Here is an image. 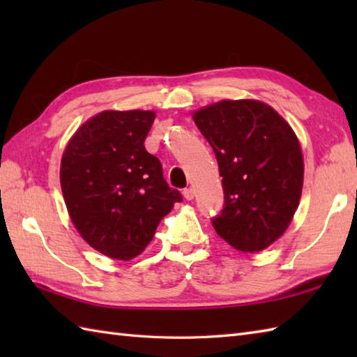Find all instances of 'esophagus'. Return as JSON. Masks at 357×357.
Returning <instances> with one entry per match:
<instances>
[{"instance_id": "1", "label": "esophagus", "mask_w": 357, "mask_h": 357, "mask_svg": "<svg viewBox=\"0 0 357 357\" xmlns=\"http://www.w3.org/2000/svg\"><path fill=\"white\" fill-rule=\"evenodd\" d=\"M183 195H184V198L187 201H192L195 198V190H193V188H185V190L183 192Z\"/></svg>"}]
</instances>
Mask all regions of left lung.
Listing matches in <instances>:
<instances>
[{
	"instance_id": "1",
	"label": "left lung",
	"mask_w": 357,
	"mask_h": 357,
	"mask_svg": "<svg viewBox=\"0 0 357 357\" xmlns=\"http://www.w3.org/2000/svg\"><path fill=\"white\" fill-rule=\"evenodd\" d=\"M213 149L222 176L225 207L216 233L242 253L278 241L298 210L304 156L291 126L257 100H222L193 112Z\"/></svg>"
}]
</instances>
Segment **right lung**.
I'll list each match as a JSON object with an SVG mask.
<instances>
[{
	"instance_id": "add662e5",
	"label": "right lung",
	"mask_w": 357,
	"mask_h": 357,
	"mask_svg": "<svg viewBox=\"0 0 357 357\" xmlns=\"http://www.w3.org/2000/svg\"><path fill=\"white\" fill-rule=\"evenodd\" d=\"M155 118L153 110L100 112L63 151L59 181L70 221L90 247L112 259L141 255L161 219L183 201L144 147Z\"/></svg>"
}]
</instances>
